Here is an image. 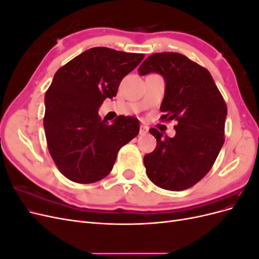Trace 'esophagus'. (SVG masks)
Here are the masks:
<instances>
[{"label": "esophagus", "instance_id": "34e87169", "mask_svg": "<svg viewBox=\"0 0 259 259\" xmlns=\"http://www.w3.org/2000/svg\"><path fill=\"white\" fill-rule=\"evenodd\" d=\"M148 131H149V128H148V126H146V125H140V128H139L140 135H146Z\"/></svg>", "mask_w": 259, "mask_h": 259}]
</instances>
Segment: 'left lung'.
<instances>
[{"label":"left lung","mask_w":259,"mask_h":259,"mask_svg":"<svg viewBox=\"0 0 259 259\" xmlns=\"http://www.w3.org/2000/svg\"><path fill=\"white\" fill-rule=\"evenodd\" d=\"M138 72L163 76L161 120L177 121L171 138L149 130L156 147L144 156L146 173L163 189H188L208 173L224 145L225 100L207 70L179 53L153 54Z\"/></svg>","instance_id":"1"}]
</instances>
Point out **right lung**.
Masks as SVG:
<instances>
[{"label":"right lung","mask_w":259,"mask_h":259,"mask_svg":"<svg viewBox=\"0 0 259 259\" xmlns=\"http://www.w3.org/2000/svg\"><path fill=\"white\" fill-rule=\"evenodd\" d=\"M144 54L94 48L55 73L45 94L44 130L49 151L61 174L79 184H93L110 173L117 152L139 133L134 116L119 115L112 124L98 110L114 97L123 77Z\"/></svg>","instance_id":"right-lung-1"}]
</instances>
